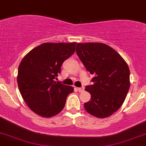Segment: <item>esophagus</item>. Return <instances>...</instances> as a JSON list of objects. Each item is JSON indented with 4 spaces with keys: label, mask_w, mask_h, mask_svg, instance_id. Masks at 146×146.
<instances>
[{
    "label": "esophagus",
    "mask_w": 146,
    "mask_h": 146,
    "mask_svg": "<svg viewBox=\"0 0 146 146\" xmlns=\"http://www.w3.org/2000/svg\"><path fill=\"white\" fill-rule=\"evenodd\" d=\"M84 87H77V90H78V92H83L84 91Z\"/></svg>",
    "instance_id": "esophagus-1"
}]
</instances>
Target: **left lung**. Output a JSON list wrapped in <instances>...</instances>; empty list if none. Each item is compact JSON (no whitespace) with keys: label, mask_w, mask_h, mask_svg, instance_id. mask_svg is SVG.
<instances>
[{"label":"left lung","mask_w":146,"mask_h":146,"mask_svg":"<svg viewBox=\"0 0 146 146\" xmlns=\"http://www.w3.org/2000/svg\"><path fill=\"white\" fill-rule=\"evenodd\" d=\"M76 52L94 76V84L85 88L91 94L90 101L84 104L85 110L94 117H109L122 106L129 89L130 72L127 62L104 43H77Z\"/></svg>","instance_id":"left-lung-1"}]
</instances>
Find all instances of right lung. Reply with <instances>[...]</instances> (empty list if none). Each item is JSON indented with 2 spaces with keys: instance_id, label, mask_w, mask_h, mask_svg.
Returning <instances> with one entry per match:
<instances>
[{
  "instance_id": "1",
  "label": "right lung",
  "mask_w": 146,
  "mask_h": 146,
  "mask_svg": "<svg viewBox=\"0 0 146 146\" xmlns=\"http://www.w3.org/2000/svg\"><path fill=\"white\" fill-rule=\"evenodd\" d=\"M76 42H45L25 55L18 68L17 84L27 105L43 117L59 114L73 87L54 79L63 62L76 51Z\"/></svg>"
}]
</instances>
